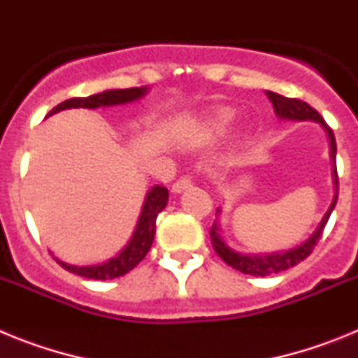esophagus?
Returning <instances> with one entry per match:
<instances>
[{
    "instance_id": "1",
    "label": "esophagus",
    "mask_w": 358,
    "mask_h": 358,
    "mask_svg": "<svg viewBox=\"0 0 358 358\" xmlns=\"http://www.w3.org/2000/svg\"><path fill=\"white\" fill-rule=\"evenodd\" d=\"M192 185H194V182H192V177L185 176V177H181V179H177V181L173 182L172 192H173V194H181V192H185V189L192 188Z\"/></svg>"
}]
</instances>
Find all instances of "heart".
Masks as SVG:
<instances>
[{
  "mask_svg": "<svg viewBox=\"0 0 358 358\" xmlns=\"http://www.w3.org/2000/svg\"><path fill=\"white\" fill-rule=\"evenodd\" d=\"M235 123V113L227 107L213 110L202 125V132L206 136H224Z\"/></svg>",
  "mask_w": 358,
  "mask_h": 358,
  "instance_id": "1",
  "label": "heart"
}]
</instances>
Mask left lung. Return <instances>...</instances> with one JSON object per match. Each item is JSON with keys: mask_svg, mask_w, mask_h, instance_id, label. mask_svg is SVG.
Returning <instances> with one entry per match:
<instances>
[{"mask_svg": "<svg viewBox=\"0 0 358 358\" xmlns=\"http://www.w3.org/2000/svg\"><path fill=\"white\" fill-rule=\"evenodd\" d=\"M267 96L271 100L274 107V113H276L280 118L283 120H296V122H305V120H312V122L321 123L322 129L327 131L328 138H330V156L334 159V182H335V197L331 206L328 208L327 215L322 217L321 224L315 229V233L306 240L305 243H301L299 248H294L290 251L285 252H273V255H240V252L233 251L224 243V240L220 238V229H218V220H215V224L210 229L211 243H213V249L217 251V255L226 262L229 267L236 268L243 274H251V276H271V274L283 273L287 268L294 267V265L301 264L305 258H308L310 252L314 251V248L317 245L319 238L322 236V231L327 226L328 218H330L331 211H334L335 204H337V189H339V177H337V166H335V152H337V145H335V136L334 131L327 125V122L321 118L317 110L314 107H310L308 103L303 102V100H297V98H287L281 96V94L273 93V91H267ZM220 213V210H217Z\"/></svg>", "mask_w": 358, "mask_h": 358, "instance_id": "obj_1", "label": "left lung"}]
</instances>
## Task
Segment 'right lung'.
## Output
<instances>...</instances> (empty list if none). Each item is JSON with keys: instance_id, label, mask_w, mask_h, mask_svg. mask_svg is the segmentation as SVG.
<instances>
[{"instance_id": "obj_1", "label": "right lung", "mask_w": 358, "mask_h": 358, "mask_svg": "<svg viewBox=\"0 0 358 358\" xmlns=\"http://www.w3.org/2000/svg\"><path fill=\"white\" fill-rule=\"evenodd\" d=\"M145 93H147V87H129V90H109L85 98H69L66 102L53 107L48 113V116L55 115L59 110L73 109V107L75 109L77 107L96 109V107H109L134 102V100L143 96ZM166 202H169V189L164 188V186H154L147 194V199H145L140 220H138V226H136L131 242L127 243V248L123 249L116 258H110L106 264L82 265V267H78V265L64 264V262L57 260V258L55 260L69 273L78 274L82 278H90V280H113V278H120L123 274H127L129 271H132L147 256L148 249H150L152 242H154V235H156V218L164 210Z\"/></svg>"}]
</instances>
